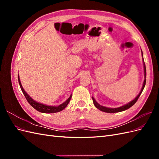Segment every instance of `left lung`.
I'll list each match as a JSON object with an SVG mask.
<instances>
[{
  "instance_id": "8db88e82",
  "label": "left lung",
  "mask_w": 159,
  "mask_h": 159,
  "mask_svg": "<svg viewBox=\"0 0 159 159\" xmlns=\"http://www.w3.org/2000/svg\"><path fill=\"white\" fill-rule=\"evenodd\" d=\"M141 52H142V56H143V55L142 50H141ZM143 66H144V74H145V80H144V82H143V87H142V89H141V90L140 91V93H139V95L137 96V97L134 98L133 100H132L131 102H130L129 103H127L126 105H123V106H121V107H117V108H109V107H106L102 106V105H99L97 102H96L95 99L92 97L93 102L94 105L96 107V108H98L100 111H102L106 112V113H117V112H121V111H123L128 109L129 108L132 107L133 105L137 102V101L139 99V96L141 95L142 91H143L144 88H145V84H146V75H147L146 74V67H145V61H144V60H143Z\"/></svg>"
}]
</instances>
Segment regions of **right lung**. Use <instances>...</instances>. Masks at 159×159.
Wrapping results in <instances>:
<instances>
[{"label": "right lung", "mask_w": 159, "mask_h": 159, "mask_svg": "<svg viewBox=\"0 0 159 159\" xmlns=\"http://www.w3.org/2000/svg\"><path fill=\"white\" fill-rule=\"evenodd\" d=\"M18 80L19 85H20L21 90L22 91L23 94L25 95L27 102L30 103V105L32 107L34 108L36 110H37L38 111H39V112L44 113H53L60 112L66 107V106L68 105L71 99V95L70 96V98L67 99L65 102L60 104V105H58V106H50V105H46L44 104L38 103V102H36V101L34 100L33 99H32L25 91V89H23L21 82H20V78H19V75H18Z\"/></svg>", "instance_id": "add662e5"}]
</instances>
